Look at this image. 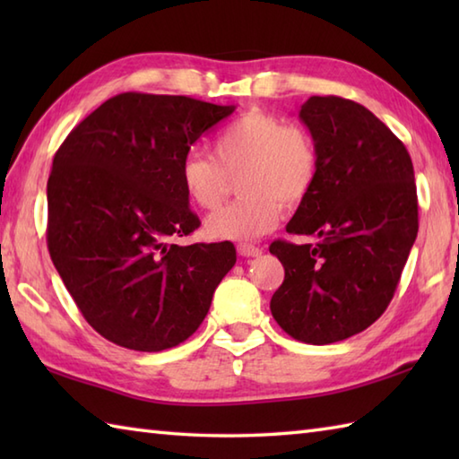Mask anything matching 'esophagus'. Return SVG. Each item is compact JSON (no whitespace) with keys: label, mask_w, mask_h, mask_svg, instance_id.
I'll return each instance as SVG.
<instances>
[{"label":"esophagus","mask_w":459,"mask_h":459,"mask_svg":"<svg viewBox=\"0 0 459 459\" xmlns=\"http://www.w3.org/2000/svg\"><path fill=\"white\" fill-rule=\"evenodd\" d=\"M238 255L245 256V258H256L262 255V248L255 247V245H238Z\"/></svg>","instance_id":"esophagus-1"}]
</instances>
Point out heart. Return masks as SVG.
I'll return each instance as SVG.
<instances>
[{
    "label": "heart",
    "instance_id": "1",
    "mask_svg": "<svg viewBox=\"0 0 459 459\" xmlns=\"http://www.w3.org/2000/svg\"><path fill=\"white\" fill-rule=\"evenodd\" d=\"M240 197L204 222L209 238L248 242L274 227L284 207L314 189L319 152L309 135L280 116L252 108L212 140V158L191 153L179 168L181 189L195 207L217 209L237 178Z\"/></svg>",
    "mask_w": 459,
    "mask_h": 459
}]
</instances>
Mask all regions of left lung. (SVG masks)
<instances>
[{
  "instance_id": "8db88e82",
  "label": "left lung",
  "mask_w": 459,
  "mask_h": 459,
  "mask_svg": "<svg viewBox=\"0 0 459 459\" xmlns=\"http://www.w3.org/2000/svg\"><path fill=\"white\" fill-rule=\"evenodd\" d=\"M299 120L319 152L314 189L274 240L286 270L270 311L298 341L329 345L360 333L385 314L418 235L412 160L377 116L339 96H311Z\"/></svg>"
}]
</instances>
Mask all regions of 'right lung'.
Wrapping results in <instances>:
<instances>
[{
    "mask_svg": "<svg viewBox=\"0 0 459 459\" xmlns=\"http://www.w3.org/2000/svg\"><path fill=\"white\" fill-rule=\"evenodd\" d=\"M235 112L189 96L124 92L66 135L47 181V247L84 319L112 343L155 353L191 337L232 242L171 245L199 229L179 168Z\"/></svg>",
    "mask_w": 459,
    "mask_h": 459,
    "instance_id": "add662e5",
    "label": "right lung"
}]
</instances>
